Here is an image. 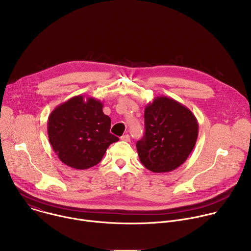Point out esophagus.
<instances>
[{"mask_svg": "<svg viewBox=\"0 0 251 251\" xmlns=\"http://www.w3.org/2000/svg\"><path fill=\"white\" fill-rule=\"evenodd\" d=\"M121 140L126 141V142H129V141H130V136H129L128 134H125V135H123V136L121 137Z\"/></svg>", "mask_w": 251, "mask_h": 251, "instance_id": "esophagus-1", "label": "esophagus"}]
</instances>
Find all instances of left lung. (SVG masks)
<instances>
[{"mask_svg": "<svg viewBox=\"0 0 251 251\" xmlns=\"http://www.w3.org/2000/svg\"><path fill=\"white\" fill-rule=\"evenodd\" d=\"M145 134L136 148L141 163L154 173L180 167L192 153L199 123L185 105L167 96H157L145 107Z\"/></svg>", "mask_w": 251, "mask_h": 251, "instance_id": "8db88e82", "label": "left lung"}]
</instances>
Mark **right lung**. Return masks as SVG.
Wrapping results in <instances>:
<instances>
[{
	"label": "right lung",
	"instance_id": "1",
	"mask_svg": "<svg viewBox=\"0 0 251 251\" xmlns=\"http://www.w3.org/2000/svg\"><path fill=\"white\" fill-rule=\"evenodd\" d=\"M102 109L100 100L77 95L52 110L48 120L49 140L63 164L77 170L89 169L119 140L110 133L111 119Z\"/></svg>",
	"mask_w": 251,
	"mask_h": 251
}]
</instances>
